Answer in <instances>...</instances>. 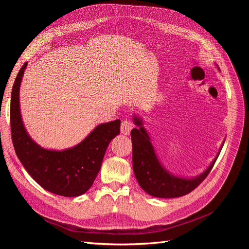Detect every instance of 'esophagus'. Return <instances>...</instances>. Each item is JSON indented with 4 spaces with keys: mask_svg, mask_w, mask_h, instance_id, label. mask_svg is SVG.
<instances>
[{
    "mask_svg": "<svg viewBox=\"0 0 249 249\" xmlns=\"http://www.w3.org/2000/svg\"><path fill=\"white\" fill-rule=\"evenodd\" d=\"M133 128V124L131 121L129 120H124L121 124V133L124 135H129L130 132H131V130Z\"/></svg>",
    "mask_w": 249,
    "mask_h": 249,
    "instance_id": "34e87169",
    "label": "esophagus"
}]
</instances>
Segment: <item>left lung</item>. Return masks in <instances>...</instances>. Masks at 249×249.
Returning <instances> with one entry per match:
<instances>
[{
    "label": "left lung",
    "instance_id": "obj_1",
    "mask_svg": "<svg viewBox=\"0 0 249 249\" xmlns=\"http://www.w3.org/2000/svg\"><path fill=\"white\" fill-rule=\"evenodd\" d=\"M217 69L220 71L218 67ZM132 120L137 126L131 131L133 172L141 189L156 198H178L197 188L211 172L225 142H222L215 159L202 174L192 178L178 177L167 171L160 160L142 118L138 114H133Z\"/></svg>",
    "mask_w": 249,
    "mask_h": 249
}]
</instances>
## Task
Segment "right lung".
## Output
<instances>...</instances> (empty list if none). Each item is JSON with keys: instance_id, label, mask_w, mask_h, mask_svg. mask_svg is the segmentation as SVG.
I'll use <instances>...</instances> for the list:
<instances>
[{"instance_id": "1", "label": "right lung", "mask_w": 249, "mask_h": 249, "mask_svg": "<svg viewBox=\"0 0 249 249\" xmlns=\"http://www.w3.org/2000/svg\"><path fill=\"white\" fill-rule=\"evenodd\" d=\"M27 62L21 68L11 95V132L13 145L24 168L44 190L63 197H78L96 179L110 142L120 134L117 119L96 126L76 145L61 150L41 147L23 123L20 109V86Z\"/></svg>"}]
</instances>
